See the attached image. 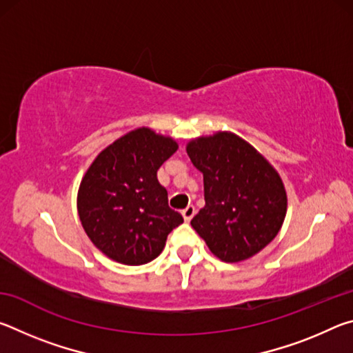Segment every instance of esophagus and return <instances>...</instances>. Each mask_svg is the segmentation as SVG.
Masks as SVG:
<instances>
[{
    "label": "esophagus",
    "mask_w": 353,
    "mask_h": 353,
    "mask_svg": "<svg viewBox=\"0 0 353 353\" xmlns=\"http://www.w3.org/2000/svg\"><path fill=\"white\" fill-rule=\"evenodd\" d=\"M194 213H196L194 205H188V207L185 208V210L182 212V216H183L185 221H191V218L194 216Z\"/></svg>",
    "instance_id": "34e87169"
}]
</instances>
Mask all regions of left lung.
I'll return each mask as SVG.
<instances>
[{
	"mask_svg": "<svg viewBox=\"0 0 353 353\" xmlns=\"http://www.w3.org/2000/svg\"><path fill=\"white\" fill-rule=\"evenodd\" d=\"M187 152L204 176L205 198L191 225L212 254L236 263L266 248L286 214V191L279 172L232 132L191 140Z\"/></svg>",
	"mask_w": 353,
	"mask_h": 353,
	"instance_id": "left-lung-1",
	"label": "left lung"
}]
</instances>
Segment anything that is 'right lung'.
<instances>
[{
    "label": "right lung",
    "instance_id": "obj_1",
    "mask_svg": "<svg viewBox=\"0 0 353 353\" xmlns=\"http://www.w3.org/2000/svg\"><path fill=\"white\" fill-rule=\"evenodd\" d=\"M177 143L148 128L130 130L101 151L77 191L85 234L109 259L139 266L157 259L166 236L183 223L168 205L157 170Z\"/></svg>",
    "mask_w": 353,
    "mask_h": 353
}]
</instances>
